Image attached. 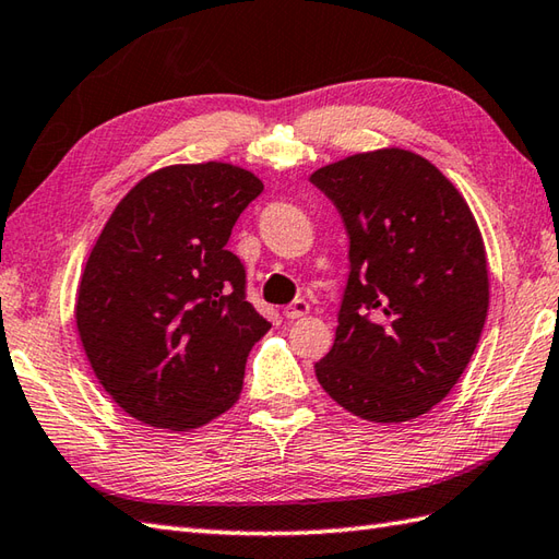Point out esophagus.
Listing matches in <instances>:
<instances>
[{
	"label": "esophagus",
	"mask_w": 559,
	"mask_h": 559,
	"mask_svg": "<svg viewBox=\"0 0 559 559\" xmlns=\"http://www.w3.org/2000/svg\"><path fill=\"white\" fill-rule=\"evenodd\" d=\"M305 314H309V302L305 300V297H297V300H293L288 307L283 309L285 319H300Z\"/></svg>",
	"instance_id": "esophagus-1"
}]
</instances>
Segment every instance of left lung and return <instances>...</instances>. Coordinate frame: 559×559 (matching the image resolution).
<instances>
[{"instance_id":"1","label":"left lung","mask_w":559,"mask_h":559,"mask_svg":"<svg viewBox=\"0 0 559 559\" xmlns=\"http://www.w3.org/2000/svg\"><path fill=\"white\" fill-rule=\"evenodd\" d=\"M309 180L349 238L335 343L317 379L355 417L417 419L452 391L481 338V230L457 188L407 150L353 154Z\"/></svg>"}]
</instances>
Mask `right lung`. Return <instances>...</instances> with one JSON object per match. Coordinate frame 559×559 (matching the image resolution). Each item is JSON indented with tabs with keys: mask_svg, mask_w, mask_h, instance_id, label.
Wrapping results in <instances>:
<instances>
[{
	"mask_svg": "<svg viewBox=\"0 0 559 559\" xmlns=\"http://www.w3.org/2000/svg\"><path fill=\"white\" fill-rule=\"evenodd\" d=\"M264 183L233 164H178L126 194L87 257L75 323L95 376L142 424L190 431L233 407L271 323L226 250Z\"/></svg>",
	"mask_w": 559,
	"mask_h": 559,
	"instance_id": "right-lung-1",
	"label": "right lung"
}]
</instances>
